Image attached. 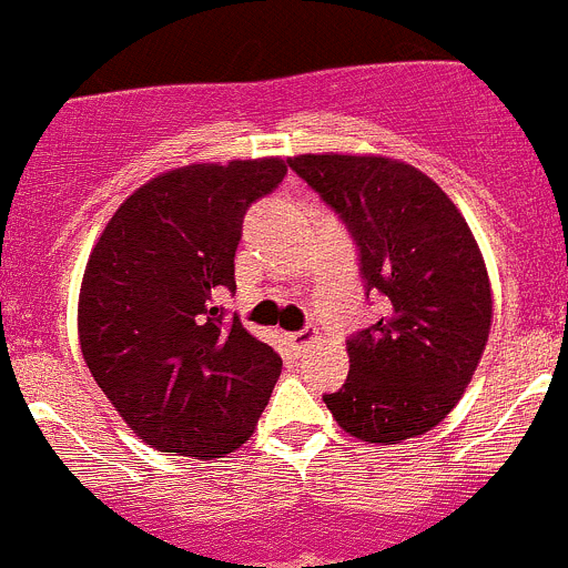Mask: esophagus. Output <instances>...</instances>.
<instances>
[{
  "instance_id": "esophagus-1",
  "label": "esophagus",
  "mask_w": 568,
  "mask_h": 568,
  "mask_svg": "<svg viewBox=\"0 0 568 568\" xmlns=\"http://www.w3.org/2000/svg\"><path fill=\"white\" fill-rule=\"evenodd\" d=\"M315 341V332H295V335H290V343H293V348H306L310 343Z\"/></svg>"
}]
</instances>
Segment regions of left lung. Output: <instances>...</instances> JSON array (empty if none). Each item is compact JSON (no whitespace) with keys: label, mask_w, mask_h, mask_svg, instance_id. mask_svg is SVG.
<instances>
[{"label":"left lung","mask_w":568,"mask_h":568,"mask_svg":"<svg viewBox=\"0 0 568 568\" xmlns=\"http://www.w3.org/2000/svg\"><path fill=\"white\" fill-rule=\"evenodd\" d=\"M290 169L348 227L366 295L383 298L348 337V377L324 403L348 436L397 445L462 399L493 321L485 258L459 207L408 163L374 154H298Z\"/></svg>","instance_id":"left-lung-1"}]
</instances>
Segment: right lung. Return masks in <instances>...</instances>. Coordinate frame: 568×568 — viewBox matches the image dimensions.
<instances>
[{"instance_id": "add662e5", "label": "right lung", "mask_w": 568, "mask_h": 568, "mask_svg": "<svg viewBox=\"0 0 568 568\" xmlns=\"http://www.w3.org/2000/svg\"><path fill=\"white\" fill-rule=\"evenodd\" d=\"M287 174L278 158L165 171L92 247L78 341L98 388L143 442L220 459L253 436L281 374L273 346L225 318L247 207Z\"/></svg>"}]
</instances>
